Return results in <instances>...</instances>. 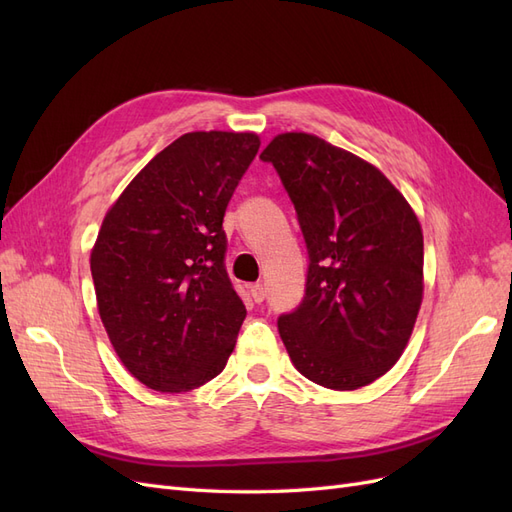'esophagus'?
Here are the masks:
<instances>
[{"instance_id":"obj_1","label":"esophagus","mask_w":512,"mask_h":512,"mask_svg":"<svg viewBox=\"0 0 512 512\" xmlns=\"http://www.w3.org/2000/svg\"><path fill=\"white\" fill-rule=\"evenodd\" d=\"M250 294H252V299H254L256 303H260V301H265L267 290H265V286H262V284H252V286H250Z\"/></svg>"}]
</instances>
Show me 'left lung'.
I'll return each mask as SVG.
<instances>
[{"mask_svg":"<svg viewBox=\"0 0 512 512\" xmlns=\"http://www.w3.org/2000/svg\"><path fill=\"white\" fill-rule=\"evenodd\" d=\"M275 166L309 252L303 303L277 320L299 374L356 391L404 354L423 303V228L380 168L307 132L260 153Z\"/></svg>","mask_w":512,"mask_h":512,"instance_id":"left-lung-1","label":"left lung"}]
</instances>
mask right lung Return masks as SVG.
Wrapping results in <instances>:
<instances>
[{"label": "right lung", "instance_id": "obj_1", "mask_svg": "<svg viewBox=\"0 0 512 512\" xmlns=\"http://www.w3.org/2000/svg\"><path fill=\"white\" fill-rule=\"evenodd\" d=\"M260 147L254 132H188L106 211L91 247L98 314L130 374L185 393L226 367L245 305L224 269L228 200Z\"/></svg>", "mask_w": 512, "mask_h": 512}]
</instances>
